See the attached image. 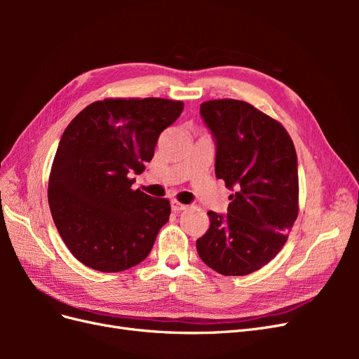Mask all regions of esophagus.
<instances>
[{
    "instance_id": "esophagus-1",
    "label": "esophagus",
    "mask_w": 359,
    "mask_h": 359,
    "mask_svg": "<svg viewBox=\"0 0 359 359\" xmlns=\"http://www.w3.org/2000/svg\"><path fill=\"white\" fill-rule=\"evenodd\" d=\"M170 208H172V211L173 212H180V211H182V210H186V205H182V203H180L178 201H170Z\"/></svg>"
}]
</instances>
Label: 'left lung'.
I'll return each instance as SVG.
<instances>
[{
	"instance_id": "left-lung-1",
	"label": "left lung",
	"mask_w": 359,
	"mask_h": 359,
	"mask_svg": "<svg viewBox=\"0 0 359 359\" xmlns=\"http://www.w3.org/2000/svg\"><path fill=\"white\" fill-rule=\"evenodd\" d=\"M215 140V177L233 193L227 214L208 211L196 241L203 262L223 276H247L273 260L298 217V160L286 128L247 102L201 104Z\"/></svg>"
}]
</instances>
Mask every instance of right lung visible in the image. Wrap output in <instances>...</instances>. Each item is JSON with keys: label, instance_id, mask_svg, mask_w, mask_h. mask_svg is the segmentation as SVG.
<instances>
[{"label": "right lung", "instance_id": "right-lung-1", "mask_svg": "<svg viewBox=\"0 0 359 359\" xmlns=\"http://www.w3.org/2000/svg\"><path fill=\"white\" fill-rule=\"evenodd\" d=\"M182 109V102L157 97L104 99L64 130L48 199L64 244L83 265L119 273L149 255L170 203L133 190L130 177L144 172L160 133Z\"/></svg>", "mask_w": 359, "mask_h": 359}]
</instances>
